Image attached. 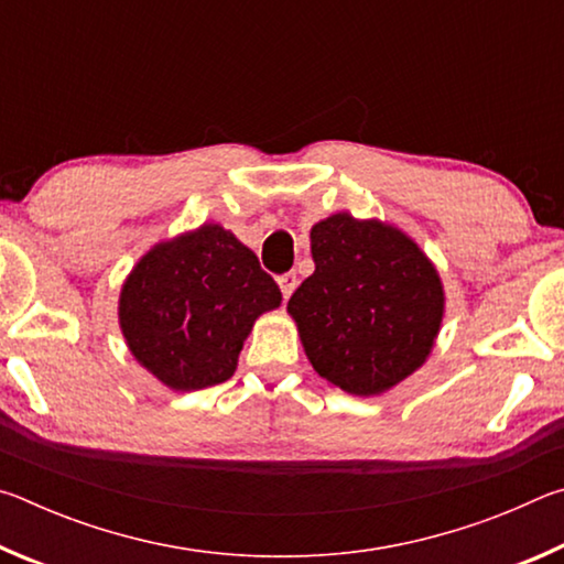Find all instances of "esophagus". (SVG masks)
Wrapping results in <instances>:
<instances>
[{"instance_id":"esophagus-1","label":"esophagus","mask_w":564,"mask_h":564,"mask_svg":"<svg viewBox=\"0 0 564 564\" xmlns=\"http://www.w3.org/2000/svg\"><path fill=\"white\" fill-rule=\"evenodd\" d=\"M279 285H281L283 299H291V293L295 291V285H299V275H295V273H283V275H279Z\"/></svg>"}]
</instances>
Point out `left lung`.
<instances>
[{
    "instance_id": "1",
    "label": "left lung",
    "mask_w": 564,
    "mask_h": 564,
    "mask_svg": "<svg viewBox=\"0 0 564 564\" xmlns=\"http://www.w3.org/2000/svg\"><path fill=\"white\" fill-rule=\"evenodd\" d=\"M316 271L291 295L305 356L350 395H380L431 356L445 313L433 261L400 228L333 214L311 228Z\"/></svg>"
}]
</instances>
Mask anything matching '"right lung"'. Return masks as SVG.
<instances>
[{"instance_id":"1","label":"right lung","mask_w":564,"mask_h":564,"mask_svg":"<svg viewBox=\"0 0 564 564\" xmlns=\"http://www.w3.org/2000/svg\"><path fill=\"white\" fill-rule=\"evenodd\" d=\"M279 305L251 248L204 224L141 256L121 285L119 326L131 356L186 393L231 378L256 318Z\"/></svg>"}]
</instances>
